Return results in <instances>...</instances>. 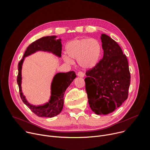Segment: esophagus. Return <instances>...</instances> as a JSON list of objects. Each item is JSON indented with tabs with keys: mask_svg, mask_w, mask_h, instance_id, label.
Here are the masks:
<instances>
[{
	"mask_svg": "<svg viewBox=\"0 0 150 150\" xmlns=\"http://www.w3.org/2000/svg\"><path fill=\"white\" fill-rule=\"evenodd\" d=\"M77 75H78V76L79 77H81V78H83V77L84 76V74H83L82 72H81V71H79V72H78Z\"/></svg>",
	"mask_w": 150,
	"mask_h": 150,
	"instance_id": "1",
	"label": "esophagus"
}]
</instances>
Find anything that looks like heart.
I'll list each match as a JSON object with an SVG mask.
<instances>
[{
  "label": "heart",
  "mask_w": 150,
  "mask_h": 150,
  "mask_svg": "<svg viewBox=\"0 0 150 150\" xmlns=\"http://www.w3.org/2000/svg\"><path fill=\"white\" fill-rule=\"evenodd\" d=\"M102 52L99 41L94 38H75L66 46V53L63 55L64 61L71 63L72 59H77L79 66L84 69H91L98 63Z\"/></svg>",
  "instance_id": "obj_1"
}]
</instances>
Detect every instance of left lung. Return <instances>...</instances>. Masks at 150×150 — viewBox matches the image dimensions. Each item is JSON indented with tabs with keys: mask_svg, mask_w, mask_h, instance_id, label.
<instances>
[{
	"mask_svg": "<svg viewBox=\"0 0 150 150\" xmlns=\"http://www.w3.org/2000/svg\"><path fill=\"white\" fill-rule=\"evenodd\" d=\"M103 59L85 73V90L91 109L96 115L112 113L127 98L130 72L125 54L108 35H101Z\"/></svg>",
	"mask_w": 150,
	"mask_h": 150,
	"instance_id": "left-lung-1",
	"label": "left lung"
}]
</instances>
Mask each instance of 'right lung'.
Wrapping results in <instances>:
<instances>
[{"label":"right lung","mask_w":150,"mask_h":150,"mask_svg":"<svg viewBox=\"0 0 150 150\" xmlns=\"http://www.w3.org/2000/svg\"><path fill=\"white\" fill-rule=\"evenodd\" d=\"M57 36H46L42 37L29 45L25 52L23 59L18 63V74L17 83L19 87L20 97L24 103L37 116L44 117H53L59 115L63 107L64 94L71 82L76 78L74 71L67 73H57L53 77L51 83V96L49 102L43 105H34L28 102L22 92V67L25 57L38 51L52 53L59 57H61V39L56 40Z\"/></svg>","instance_id":"1"}]
</instances>
